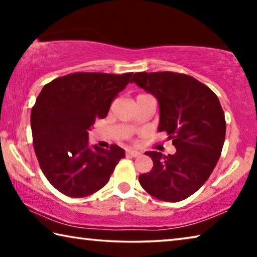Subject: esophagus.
Listing matches in <instances>:
<instances>
[{"label": "esophagus", "mask_w": 257, "mask_h": 257, "mask_svg": "<svg viewBox=\"0 0 257 257\" xmlns=\"http://www.w3.org/2000/svg\"><path fill=\"white\" fill-rule=\"evenodd\" d=\"M125 154H127L128 156H132V158H138V156H141V152L128 150L127 152H125Z\"/></svg>", "instance_id": "1"}]
</instances>
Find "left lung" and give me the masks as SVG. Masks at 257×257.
<instances>
[{
  "label": "left lung",
  "instance_id": "left-lung-1",
  "mask_svg": "<svg viewBox=\"0 0 257 257\" xmlns=\"http://www.w3.org/2000/svg\"><path fill=\"white\" fill-rule=\"evenodd\" d=\"M135 82L158 99V132H165L175 154L145 152L153 169L139 176L152 196L179 202L205 184L220 159L225 138L224 112L216 95L195 78L175 72H137Z\"/></svg>",
  "mask_w": 257,
  "mask_h": 257
}]
</instances>
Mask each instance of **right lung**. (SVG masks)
Listing matches in <instances>:
<instances>
[{"label":"right lung","instance_id":"1","mask_svg":"<svg viewBox=\"0 0 257 257\" xmlns=\"http://www.w3.org/2000/svg\"><path fill=\"white\" fill-rule=\"evenodd\" d=\"M133 73L77 72L43 87L32 108L34 150L46 179L70 197H86L103 188L125 152L118 145H89L88 132L104 119Z\"/></svg>","mask_w":257,"mask_h":257}]
</instances>
